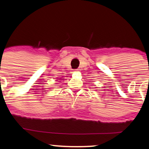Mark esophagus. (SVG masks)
Listing matches in <instances>:
<instances>
[{
    "mask_svg": "<svg viewBox=\"0 0 149 149\" xmlns=\"http://www.w3.org/2000/svg\"><path fill=\"white\" fill-rule=\"evenodd\" d=\"M79 72V70H74L73 71V72Z\"/></svg>",
    "mask_w": 149,
    "mask_h": 149,
    "instance_id": "esophagus-1",
    "label": "esophagus"
}]
</instances>
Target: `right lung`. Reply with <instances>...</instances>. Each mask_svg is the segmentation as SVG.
<instances>
[{
    "mask_svg": "<svg viewBox=\"0 0 149 149\" xmlns=\"http://www.w3.org/2000/svg\"><path fill=\"white\" fill-rule=\"evenodd\" d=\"M59 79V78H58Z\"/></svg>",
    "mask_w": 149,
    "mask_h": 149,
    "instance_id": "add662e5",
    "label": "right lung"
}]
</instances>
